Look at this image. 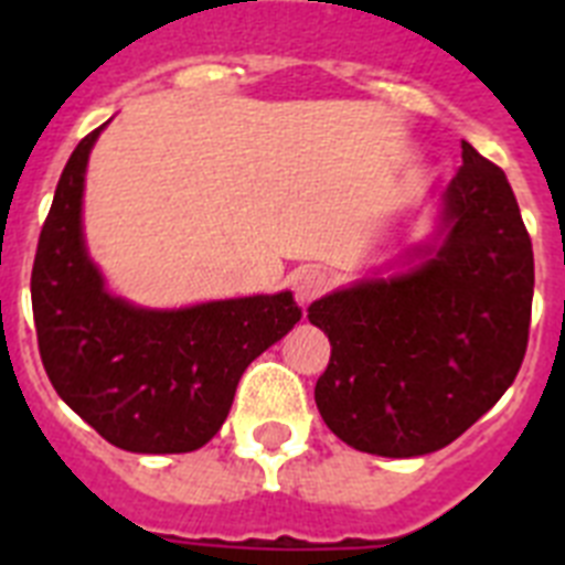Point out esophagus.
<instances>
[{
  "instance_id": "34e87169",
  "label": "esophagus",
  "mask_w": 565,
  "mask_h": 565,
  "mask_svg": "<svg viewBox=\"0 0 565 565\" xmlns=\"http://www.w3.org/2000/svg\"><path fill=\"white\" fill-rule=\"evenodd\" d=\"M328 282H331V277H328L326 268H319V266L299 268V271L291 277L294 297H297L302 306H308V302H313V299L322 297V294L328 291Z\"/></svg>"
}]
</instances>
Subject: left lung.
Here are the masks:
<instances>
[{"label": "left lung", "mask_w": 565, "mask_h": 565, "mask_svg": "<svg viewBox=\"0 0 565 565\" xmlns=\"http://www.w3.org/2000/svg\"><path fill=\"white\" fill-rule=\"evenodd\" d=\"M444 239L416 271L328 294L308 319L331 342L319 416L353 450L427 456L469 430L526 356L535 257L501 167L461 141Z\"/></svg>", "instance_id": "obj_1"}]
</instances>
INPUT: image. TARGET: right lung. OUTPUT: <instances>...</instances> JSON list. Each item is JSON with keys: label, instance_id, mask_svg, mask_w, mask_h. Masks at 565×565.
I'll list each match as a JSON object with an SVG mask.
<instances>
[{"label": "right lung", "instance_id": "add662e5", "mask_svg": "<svg viewBox=\"0 0 565 565\" xmlns=\"http://www.w3.org/2000/svg\"><path fill=\"white\" fill-rule=\"evenodd\" d=\"M84 135L58 178L30 274L42 364L58 396L129 452H192L226 422L248 364L299 322L288 291L183 311L109 297L82 239Z\"/></svg>", "mask_w": 565, "mask_h": 565}]
</instances>
